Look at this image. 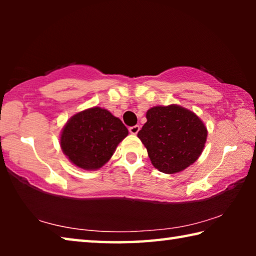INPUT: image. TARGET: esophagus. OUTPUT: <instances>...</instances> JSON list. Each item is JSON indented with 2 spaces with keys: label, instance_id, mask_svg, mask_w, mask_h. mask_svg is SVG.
<instances>
[{
  "label": "esophagus",
  "instance_id": "1",
  "mask_svg": "<svg viewBox=\"0 0 256 256\" xmlns=\"http://www.w3.org/2000/svg\"><path fill=\"white\" fill-rule=\"evenodd\" d=\"M128 131L131 134H136L138 131H140V126H138V125H134V126H131L128 128Z\"/></svg>",
  "mask_w": 256,
  "mask_h": 256
}]
</instances>
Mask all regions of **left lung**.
Masks as SVG:
<instances>
[{"mask_svg":"<svg viewBox=\"0 0 256 256\" xmlns=\"http://www.w3.org/2000/svg\"><path fill=\"white\" fill-rule=\"evenodd\" d=\"M206 136L198 116L178 105L150 108L146 123L138 133L151 162L164 174L180 172L196 162Z\"/></svg>","mask_w":256,"mask_h":256,"instance_id":"obj_1","label":"left lung"}]
</instances>
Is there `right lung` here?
<instances>
[{
    "mask_svg": "<svg viewBox=\"0 0 256 256\" xmlns=\"http://www.w3.org/2000/svg\"><path fill=\"white\" fill-rule=\"evenodd\" d=\"M128 134L120 118L100 107L78 112L60 134V148L72 164L86 170H99Z\"/></svg>",
    "mask_w": 256,
    "mask_h": 256,
    "instance_id": "obj_1",
    "label": "right lung"
}]
</instances>
